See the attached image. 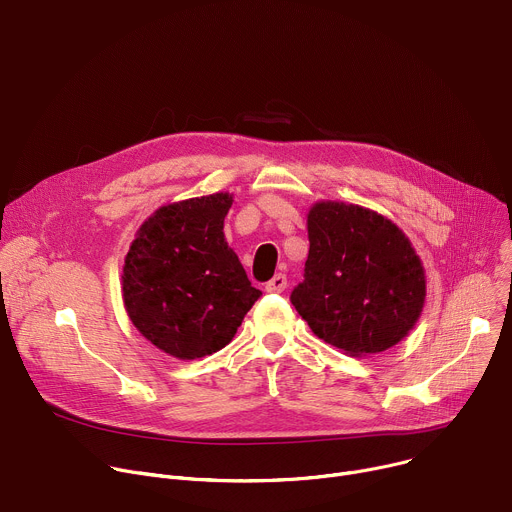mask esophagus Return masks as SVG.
I'll return each mask as SVG.
<instances>
[{"mask_svg": "<svg viewBox=\"0 0 512 512\" xmlns=\"http://www.w3.org/2000/svg\"><path fill=\"white\" fill-rule=\"evenodd\" d=\"M288 288V280H286V275L284 273H277L273 280H269L267 284H265V290L267 292H273V294H280V292H284Z\"/></svg>", "mask_w": 512, "mask_h": 512, "instance_id": "34e87169", "label": "esophagus"}]
</instances>
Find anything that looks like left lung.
Segmentation results:
<instances>
[{
    "label": "left lung",
    "instance_id": "left-lung-1",
    "mask_svg": "<svg viewBox=\"0 0 512 512\" xmlns=\"http://www.w3.org/2000/svg\"><path fill=\"white\" fill-rule=\"evenodd\" d=\"M310 251L290 300L310 331L345 355L400 343L421 318L427 275L410 239L388 216L320 200L306 216Z\"/></svg>",
    "mask_w": 512,
    "mask_h": 512
}]
</instances>
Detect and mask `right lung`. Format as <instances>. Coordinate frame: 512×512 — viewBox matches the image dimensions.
I'll list each match as a JSON object with an SVG mask.
<instances>
[{"instance_id":"1","label":"right lung","mask_w":512,"mask_h":512,"mask_svg":"<svg viewBox=\"0 0 512 512\" xmlns=\"http://www.w3.org/2000/svg\"><path fill=\"white\" fill-rule=\"evenodd\" d=\"M230 206L228 192L165 204L136 230L124 257L126 314L175 359L220 351L261 296L224 239Z\"/></svg>"}]
</instances>
